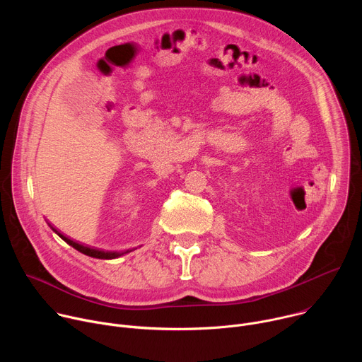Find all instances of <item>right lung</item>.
<instances>
[{
    "label": "right lung",
    "instance_id": "add662e5",
    "mask_svg": "<svg viewBox=\"0 0 362 362\" xmlns=\"http://www.w3.org/2000/svg\"><path fill=\"white\" fill-rule=\"evenodd\" d=\"M48 223V222H47ZM48 226L53 229V232H56L66 243H69L70 246H73L76 250L87 255V256H91V257H95V259H116V257H120L129 252H132V249H127L124 252H115V250H103V249H98V247H94V246H88V245H84L81 242H76L73 240L71 238L66 236L64 233H62L60 230H57L53 225L48 223Z\"/></svg>",
    "mask_w": 362,
    "mask_h": 362
}]
</instances>
